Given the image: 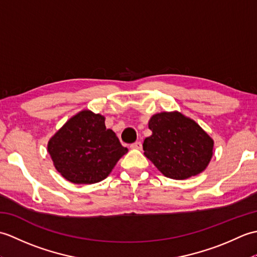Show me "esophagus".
Listing matches in <instances>:
<instances>
[{"mask_svg":"<svg viewBox=\"0 0 257 257\" xmlns=\"http://www.w3.org/2000/svg\"><path fill=\"white\" fill-rule=\"evenodd\" d=\"M130 148L132 149H137V150H140L141 148H143V144L140 143V141H137V143L133 144L132 146H130Z\"/></svg>","mask_w":257,"mask_h":257,"instance_id":"esophagus-1","label":"esophagus"}]
</instances>
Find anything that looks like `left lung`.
<instances>
[{"instance_id":"obj_1","label":"left lung","mask_w":257,"mask_h":257,"mask_svg":"<svg viewBox=\"0 0 257 257\" xmlns=\"http://www.w3.org/2000/svg\"><path fill=\"white\" fill-rule=\"evenodd\" d=\"M144 155L163 176L184 180L203 172L212 159L214 141L199 123L179 111H163L148 122Z\"/></svg>"}]
</instances>
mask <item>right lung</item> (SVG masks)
Returning <instances> with one entry per match:
<instances>
[{"label":"right lung","mask_w":257,"mask_h":257,"mask_svg":"<svg viewBox=\"0 0 257 257\" xmlns=\"http://www.w3.org/2000/svg\"><path fill=\"white\" fill-rule=\"evenodd\" d=\"M54 167L67 181L92 184L106 179L128 152L105 117L84 109L69 118L47 144Z\"/></svg>","instance_id":"right-lung-1"}]
</instances>
